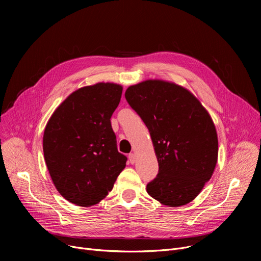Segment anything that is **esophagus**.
I'll return each instance as SVG.
<instances>
[{
  "instance_id": "obj_1",
  "label": "esophagus",
  "mask_w": 261,
  "mask_h": 261,
  "mask_svg": "<svg viewBox=\"0 0 261 261\" xmlns=\"http://www.w3.org/2000/svg\"><path fill=\"white\" fill-rule=\"evenodd\" d=\"M135 161H136V155H135L134 153H130V154H129V162H130L131 164H134Z\"/></svg>"
}]
</instances>
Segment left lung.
<instances>
[{
    "mask_svg": "<svg viewBox=\"0 0 261 261\" xmlns=\"http://www.w3.org/2000/svg\"><path fill=\"white\" fill-rule=\"evenodd\" d=\"M125 97L148 128L159 163L147 193L171 207L191 202L218 160L217 132L206 109L188 90L164 80L131 86Z\"/></svg>",
    "mask_w": 261,
    "mask_h": 261,
    "instance_id": "left-lung-1",
    "label": "left lung"
}]
</instances>
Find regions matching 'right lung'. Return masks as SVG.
<instances>
[{
  "label": "right lung",
  "instance_id": "1",
  "mask_svg": "<svg viewBox=\"0 0 261 261\" xmlns=\"http://www.w3.org/2000/svg\"><path fill=\"white\" fill-rule=\"evenodd\" d=\"M122 87L99 82L73 92L46 123L43 153L54 185L68 202L88 207L111 191L127 156L118 152L111 118Z\"/></svg>",
  "mask_w": 261,
  "mask_h": 261
}]
</instances>
